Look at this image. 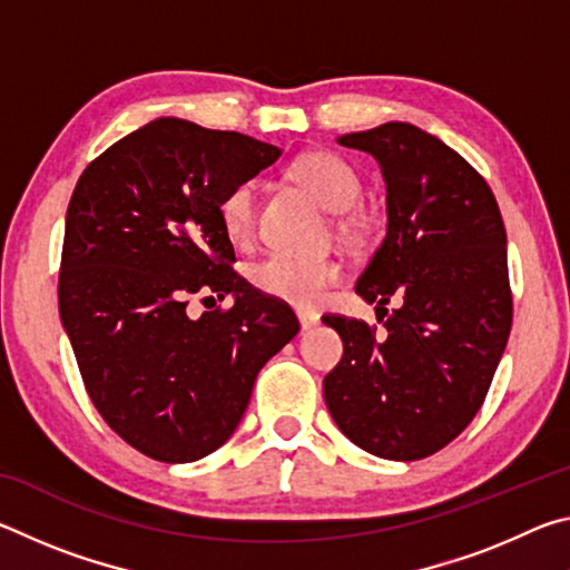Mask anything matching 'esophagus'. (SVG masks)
Listing matches in <instances>:
<instances>
[{
	"label": "esophagus",
	"mask_w": 570,
	"mask_h": 570,
	"mask_svg": "<svg viewBox=\"0 0 570 570\" xmlns=\"http://www.w3.org/2000/svg\"><path fill=\"white\" fill-rule=\"evenodd\" d=\"M298 324H302V332L314 330V326L320 324V314H314V312H298Z\"/></svg>",
	"instance_id": "1"
}]
</instances>
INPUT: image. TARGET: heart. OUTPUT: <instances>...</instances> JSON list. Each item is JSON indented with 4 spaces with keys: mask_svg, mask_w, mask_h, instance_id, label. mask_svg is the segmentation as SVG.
Returning a JSON list of instances; mask_svg holds the SVG:
<instances>
[{
    "mask_svg": "<svg viewBox=\"0 0 570 570\" xmlns=\"http://www.w3.org/2000/svg\"><path fill=\"white\" fill-rule=\"evenodd\" d=\"M292 178L306 188L320 204L332 214L350 210L362 193V183L356 170L344 158L334 153L316 150L296 158L292 166ZM220 224L236 244H246L256 230V183L240 180L230 188L218 206ZM352 220H342L344 230H352ZM250 284L258 292L286 304L308 308L320 304L326 288L342 278L340 264L330 258H304L294 254H272L250 266Z\"/></svg>",
    "mask_w": 570,
    "mask_h": 570,
    "instance_id": "obj_1",
    "label": "heart"
}]
</instances>
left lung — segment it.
Masks as SVG:
<instances>
[{"mask_svg":"<svg viewBox=\"0 0 570 570\" xmlns=\"http://www.w3.org/2000/svg\"><path fill=\"white\" fill-rule=\"evenodd\" d=\"M336 140L370 153L387 186V236L356 282L384 332L324 316L344 342L324 400L356 448L420 460L468 428L505 352L513 296L503 216L485 178L417 125ZM390 301L399 302L392 315Z\"/></svg>","mask_w":570,"mask_h":570,"instance_id":"8db88e82","label":"left lung"}]
</instances>
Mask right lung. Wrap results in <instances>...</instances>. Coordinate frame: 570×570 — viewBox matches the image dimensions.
Returning a JSON list of instances; mask_svg holds the SVG:
<instances>
[{"label": "right lung", "instance_id": "obj_1", "mask_svg": "<svg viewBox=\"0 0 570 570\" xmlns=\"http://www.w3.org/2000/svg\"><path fill=\"white\" fill-rule=\"evenodd\" d=\"M282 148L180 118L125 135L67 206L60 320L85 390L118 435L160 462H193L234 435L256 374L294 340L292 308L230 264L220 198ZM230 295L198 321L193 293ZM214 298V296H208Z\"/></svg>", "mask_w": 570, "mask_h": 570}]
</instances>
